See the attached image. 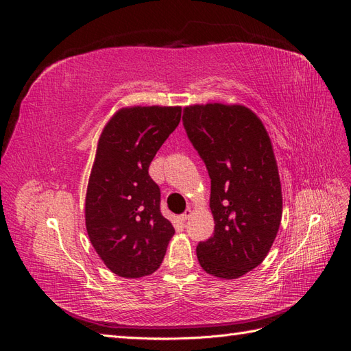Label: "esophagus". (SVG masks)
<instances>
[{
	"label": "esophagus",
	"mask_w": 351,
	"mask_h": 351,
	"mask_svg": "<svg viewBox=\"0 0 351 351\" xmlns=\"http://www.w3.org/2000/svg\"><path fill=\"white\" fill-rule=\"evenodd\" d=\"M192 214H193V210L192 209H186V212H184V214H182V215H180V221H182V222H184V221H187L190 217H192Z\"/></svg>",
	"instance_id": "34e87169"
}]
</instances>
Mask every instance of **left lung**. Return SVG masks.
<instances>
[{
  "mask_svg": "<svg viewBox=\"0 0 351 351\" xmlns=\"http://www.w3.org/2000/svg\"><path fill=\"white\" fill-rule=\"evenodd\" d=\"M183 121L208 168L215 222L214 236L197 244V261L212 277L240 278L267 258L281 224V182L269 134L241 104L187 105Z\"/></svg>",
  "mask_w": 351,
  "mask_h": 351,
  "instance_id": "left-lung-1",
  "label": "left lung"
}]
</instances>
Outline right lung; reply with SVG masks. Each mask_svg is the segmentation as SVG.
I'll return each instance as SVG.
<instances>
[{"label": "right lung", "instance_id": "add662e5", "mask_svg": "<svg viewBox=\"0 0 351 351\" xmlns=\"http://www.w3.org/2000/svg\"><path fill=\"white\" fill-rule=\"evenodd\" d=\"M180 119L178 105H133L115 111L101 132L84 222L93 249L119 277L154 274L176 232L159 210L161 192L147 169Z\"/></svg>", "mask_w": 351, "mask_h": 351}]
</instances>
